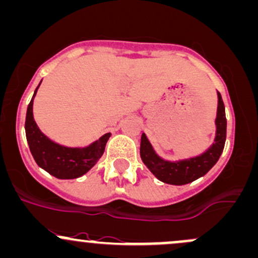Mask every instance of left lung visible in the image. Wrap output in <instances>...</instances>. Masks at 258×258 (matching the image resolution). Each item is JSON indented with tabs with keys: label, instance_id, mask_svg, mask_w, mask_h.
Wrapping results in <instances>:
<instances>
[{
	"label": "left lung",
	"instance_id": "1",
	"mask_svg": "<svg viewBox=\"0 0 258 258\" xmlns=\"http://www.w3.org/2000/svg\"><path fill=\"white\" fill-rule=\"evenodd\" d=\"M226 138V118L225 107L220 93H218V107L216 117V138L211 147L197 157L188 159L170 161L160 158L153 149L147 136L142 134L141 137L140 154L144 165L149 171L160 180L169 185H186L192 181L205 176L216 165L218 159L224 149Z\"/></svg>",
	"mask_w": 258,
	"mask_h": 258
}]
</instances>
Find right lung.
<instances>
[{
  "mask_svg": "<svg viewBox=\"0 0 258 258\" xmlns=\"http://www.w3.org/2000/svg\"><path fill=\"white\" fill-rule=\"evenodd\" d=\"M41 82L36 87L25 116V136L35 163L52 176L61 180L77 179L97 164L105 151L111 134H105L87 147H66L51 141L40 131L33 116V103Z\"/></svg>",
  "mask_w": 258,
  "mask_h": 258,
  "instance_id": "1",
  "label": "right lung"
}]
</instances>
